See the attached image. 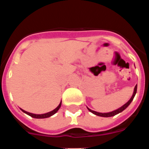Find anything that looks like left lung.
<instances>
[{
    "instance_id": "1",
    "label": "left lung",
    "mask_w": 149,
    "mask_h": 149,
    "mask_svg": "<svg viewBox=\"0 0 149 149\" xmlns=\"http://www.w3.org/2000/svg\"><path fill=\"white\" fill-rule=\"evenodd\" d=\"M136 92H137V85L135 86L134 88V91H133V95H132L131 98L129 100V101L127 102H126L125 104L124 105H123V106L120 107V108H118V109H115V110L114 111H112V112H96V111H94V110H91V109H89L88 107H87V109H88V111L89 112H91V113L94 114V115H97V116H100V117H104V118H109V117H112V116H115V115H118V114L120 113V112H123V110H125V109H126V108L127 107L130 105V104L131 103V102L133 101V98H134L135 95H136Z\"/></svg>"
}]
</instances>
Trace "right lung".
<instances>
[{
  "mask_svg": "<svg viewBox=\"0 0 149 149\" xmlns=\"http://www.w3.org/2000/svg\"><path fill=\"white\" fill-rule=\"evenodd\" d=\"M61 103H62V101L61 102V103L59 104V105H58V106L57 107L55 108V109H53V110L50 111V112H47V113L41 114V115H38V114H34V113H31V112H26V111H25V110H24V109H22V108H20V109L23 112L26 113V115H29V116H31V118H37V119H43V118H49V117H51V116H52V115H55V114L56 113V112H58V110H59L60 108H61Z\"/></svg>",
  "mask_w": 149,
  "mask_h": 149,
  "instance_id": "1",
  "label": "right lung"
}]
</instances>
